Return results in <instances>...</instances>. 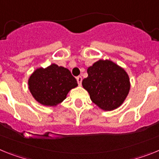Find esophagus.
I'll use <instances>...</instances> for the list:
<instances>
[{"mask_svg": "<svg viewBox=\"0 0 159 159\" xmlns=\"http://www.w3.org/2000/svg\"><path fill=\"white\" fill-rule=\"evenodd\" d=\"M77 81H78V85H81V81H82V78H81V76H78V77H77Z\"/></svg>", "mask_w": 159, "mask_h": 159, "instance_id": "1", "label": "esophagus"}]
</instances>
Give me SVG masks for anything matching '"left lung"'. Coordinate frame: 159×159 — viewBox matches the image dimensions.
<instances>
[{
	"label": "left lung",
	"instance_id": "left-lung-1",
	"mask_svg": "<svg viewBox=\"0 0 159 159\" xmlns=\"http://www.w3.org/2000/svg\"><path fill=\"white\" fill-rule=\"evenodd\" d=\"M82 86L91 101L103 110H114L126 98L130 82L124 69L110 60H99L87 70Z\"/></svg>",
	"mask_w": 159,
	"mask_h": 159
}]
</instances>
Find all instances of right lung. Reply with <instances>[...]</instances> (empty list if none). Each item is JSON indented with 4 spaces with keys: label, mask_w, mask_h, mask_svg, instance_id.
Listing matches in <instances>:
<instances>
[{
    "label": "right lung",
    "mask_w": 159,
    "mask_h": 159,
    "mask_svg": "<svg viewBox=\"0 0 159 159\" xmlns=\"http://www.w3.org/2000/svg\"><path fill=\"white\" fill-rule=\"evenodd\" d=\"M28 85L40 104L56 106L66 98L70 89L78 86V82L68 69L52 64L45 69H37L29 78Z\"/></svg>",
    "instance_id": "obj_1"
}]
</instances>
